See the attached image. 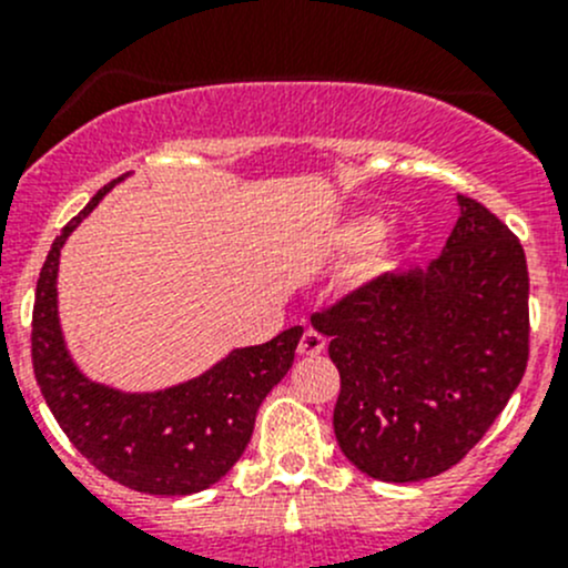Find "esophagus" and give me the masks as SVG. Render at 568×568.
<instances>
[{"instance_id": "obj_1", "label": "esophagus", "mask_w": 568, "mask_h": 568, "mask_svg": "<svg viewBox=\"0 0 568 568\" xmlns=\"http://www.w3.org/2000/svg\"><path fill=\"white\" fill-rule=\"evenodd\" d=\"M326 348V337L321 335V332L316 329H307L305 335H302L300 346H296V352L302 354V357H316V354H321Z\"/></svg>"}]
</instances>
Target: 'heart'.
I'll return each instance as SVG.
<instances>
[{
	"instance_id": "b5f03b06",
	"label": "heart",
	"mask_w": 568,
	"mask_h": 568,
	"mask_svg": "<svg viewBox=\"0 0 568 568\" xmlns=\"http://www.w3.org/2000/svg\"><path fill=\"white\" fill-rule=\"evenodd\" d=\"M382 222L379 220H354L337 233V244L343 252H363L379 239Z\"/></svg>"
}]
</instances>
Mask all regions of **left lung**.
<instances>
[{
	"instance_id": "left-lung-1",
	"label": "left lung",
	"mask_w": 568,
	"mask_h": 568,
	"mask_svg": "<svg viewBox=\"0 0 568 568\" xmlns=\"http://www.w3.org/2000/svg\"><path fill=\"white\" fill-rule=\"evenodd\" d=\"M459 205L426 272H382L311 316L341 374L337 445L387 484L459 464L528 368L523 244L484 203L459 194Z\"/></svg>"
}]
</instances>
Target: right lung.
Masks as SVG:
<instances>
[{
  "label": "right lung",
  "instance_id": "1",
  "mask_svg": "<svg viewBox=\"0 0 568 568\" xmlns=\"http://www.w3.org/2000/svg\"><path fill=\"white\" fill-rule=\"evenodd\" d=\"M112 183L62 227L45 255L32 307V368L54 420L99 473L142 495H194L214 486L244 454L257 406L294 365L302 326L263 346L239 348L173 390L123 395L84 379L68 359L57 324V263L65 239Z\"/></svg>",
  "mask_w": 568,
  "mask_h": 568
}]
</instances>
